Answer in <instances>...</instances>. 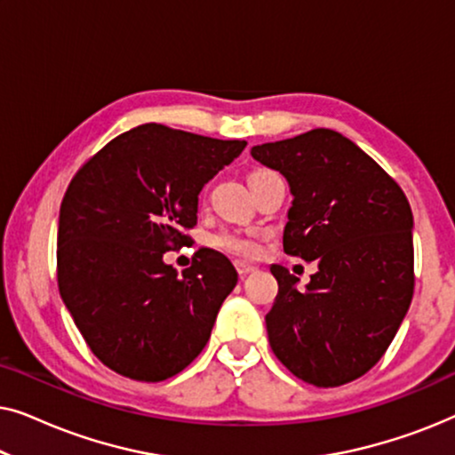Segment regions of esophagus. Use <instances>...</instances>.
I'll list each match as a JSON object with an SVG mask.
<instances>
[{"label": "esophagus", "mask_w": 455, "mask_h": 455, "mask_svg": "<svg viewBox=\"0 0 455 455\" xmlns=\"http://www.w3.org/2000/svg\"><path fill=\"white\" fill-rule=\"evenodd\" d=\"M235 269H238L240 277H244V275H248V273H252V271H254V267H252V265H248V263H244V260H235Z\"/></svg>", "instance_id": "1"}]
</instances>
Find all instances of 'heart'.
Here are the masks:
<instances>
[{
  "label": "heart",
  "instance_id": "1",
  "mask_svg": "<svg viewBox=\"0 0 455 455\" xmlns=\"http://www.w3.org/2000/svg\"><path fill=\"white\" fill-rule=\"evenodd\" d=\"M215 244L223 248V251L244 254V257H257L259 254V242L252 238L251 234L242 232H221L215 235Z\"/></svg>",
  "mask_w": 455,
  "mask_h": 455
}]
</instances>
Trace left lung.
I'll return each mask as SVG.
<instances>
[{
    "label": "left lung",
    "instance_id": "1",
    "mask_svg": "<svg viewBox=\"0 0 455 455\" xmlns=\"http://www.w3.org/2000/svg\"><path fill=\"white\" fill-rule=\"evenodd\" d=\"M290 186L283 252L315 260L300 279L271 265L277 296L265 316L275 356L316 387L372 369L395 338L414 291L412 209L400 186L335 130L251 148Z\"/></svg>",
    "mask_w": 455,
    "mask_h": 455
}]
</instances>
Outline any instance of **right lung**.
<instances>
[{
    "instance_id": "add662e5",
    "label": "right lung",
    "mask_w": 455,
    "mask_h": 455,
    "mask_svg": "<svg viewBox=\"0 0 455 455\" xmlns=\"http://www.w3.org/2000/svg\"><path fill=\"white\" fill-rule=\"evenodd\" d=\"M220 140L142 124L108 142L68 186L58 223V283L92 354L136 381L184 371L209 341L238 271L203 248L178 273L170 244L190 242L198 195L244 151Z\"/></svg>"
}]
</instances>
